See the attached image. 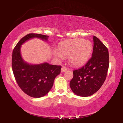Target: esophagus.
Masks as SVG:
<instances>
[{
  "label": "esophagus",
  "instance_id": "1",
  "mask_svg": "<svg viewBox=\"0 0 123 123\" xmlns=\"http://www.w3.org/2000/svg\"><path fill=\"white\" fill-rule=\"evenodd\" d=\"M66 70H67V68L66 67H63L61 68V72L62 73H63L64 72H66Z\"/></svg>",
  "mask_w": 123,
  "mask_h": 123
}]
</instances>
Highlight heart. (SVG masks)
<instances>
[{
	"mask_svg": "<svg viewBox=\"0 0 123 123\" xmlns=\"http://www.w3.org/2000/svg\"><path fill=\"white\" fill-rule=\"evenodd\" d=\"M93 45L90 41L78 38L64 42L59 46V51H55L54 55L59 59L69 56V62L73 66H82L86 64L91 56Z\"/></svg>",
	"mask_w": 123,
	"mask_h": 123,
	"instance_id": "b5f03b06",
	"label": "heart"
}]
</instances>
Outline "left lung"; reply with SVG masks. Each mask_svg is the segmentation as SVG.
I'll list each match as a JSON object with an SVG mask.
<instances>
[{"mask_svg": "<svg viewBox=\"0 0 123 123\" xmlns=\"http://www.w3.org/2000/svg\"><path fill=\"white\" fill-rule=\"evenodd\" d=\"M92 57L85 66L73 70L70 82L74 93L81 97H88L100 88L106 80L109 67V55L107 47L96 36H93Z\"/></svg>", "mask_w": 123, "mask_h": 123, "instance_id": "1", "label": "left lung"}]
</instances>
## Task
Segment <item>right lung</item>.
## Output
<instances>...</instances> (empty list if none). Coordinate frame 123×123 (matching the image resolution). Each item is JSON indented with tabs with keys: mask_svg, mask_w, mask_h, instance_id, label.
<instances>
[{
	"mask_svg": "<svg viewBox=\"0 0 123 123\" xmlns=\"http://www.w3.org/2000/svg\"><path fill=\"white\" fill-rule=\"evenodd\" d=\"M49 36L41 34H29L18 42L12 52V68L17 83L20 89L29 96H44L53 87L54 79L61 72V66L44 63L36 65L27 63L20 54L21 45L32 38L47 41Z\"/></svg>",
	"mask_w": 123,
	"mask_h": 123,
	"instance_id": "1",
	"label": "right lung"
}]
</instances>
